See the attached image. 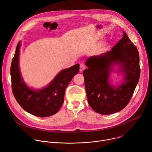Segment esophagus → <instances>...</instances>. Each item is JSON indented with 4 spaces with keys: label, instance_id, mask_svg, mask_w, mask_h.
Returning <instances> with one entry per match:
<instances>
[{
    "label": "esophagus",
    "instance_id": "1",
    "mask_svg": "<svg viewBox=\"0 0 152 152\" xmlns=\"http://www.w3.org/2000/svg\"><path fill=\"white\" fill-rule=\"evenodd\" d=\"M84 69H85V66L83 64H80V69H79V71L80 72H83V70H84Z\"/></svg>",
    "mask_w": 152,
    "mask_h": 152
}]
</instances>
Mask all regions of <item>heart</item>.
<instances>
[{
	"label": "heart",
	"mask_w": 152,
	"mask_h": 152,
	"mask_svg": "<svg viewBox=\"0 0 152 152\" xmlns=\"http://www.w3.org/2000/svg\"><path fill=\"white\" fill-rule=\"evenodd\" d=\"M106 43H104V44H103V45H101V46H100V49H103V48H104L105 47H106Z\"/></svg>",
	"instance_id": "heart-1"
}]
</instances>
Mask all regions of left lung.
<instances>
[{"label": "left lung", "instance_id": "8db88e82", "mask_svg": "<svg viewBox=\"0 0 152 152\" xmlns=\"http://www.w3.org/2000/svg\"><path fill=\"white\" fill-rule=\"evenodd\" d=\"M117 64L124 81L114 86L109 82L113 66ZM88 69L83 72L88 103L96 113L108 115L127 105L139 81L140 56L137 48L123 32V37L111 51L86 59Z\"/></svg>", "mask_w": 152, "mask_h": 152}]
</instances>
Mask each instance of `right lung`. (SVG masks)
<instances>
[{"label":"right lung","instance_id":"1","mask_svg":"<svg viewBox=\"0 0 152 152\" xmlns=\"http://www.w3.org/2000/svg\"><path fill=\"white\" fill-rule=\"evenodd\" d=\"M21 42L17 45L12 58L10 74L12 90L17 102L28 113L39 117H46L56 114L64 103L65 91L73 76L79 70V64L61 71L45 88H30L21 77L19 65Z\"/></svg>","mask_w":152,"mask_h":152}]
</instances>
